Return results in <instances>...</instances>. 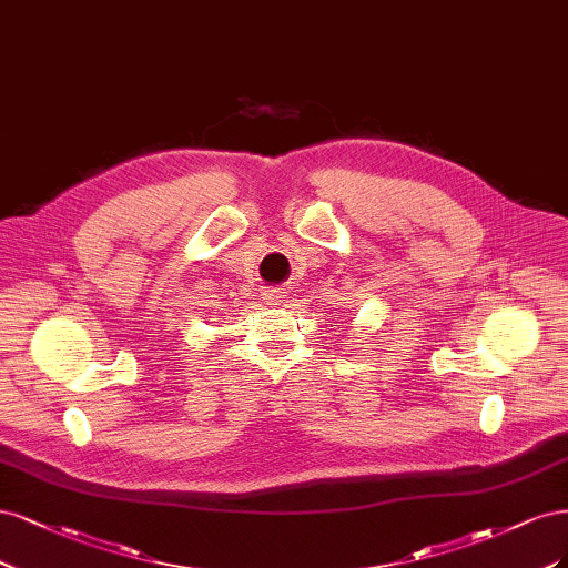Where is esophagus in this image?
<instances>
[{"mask_svg":"<svg viewBox=\"0 0 568 568\" xmlns=\"http://www.w3.org/2000/svg\"><path fill=\"white\" fill-rule=\"evenodd\" d=\"M264 300H266V304H281L285 300V292L283 290H266Z\"/></svg>","mask_w":568,"mask_h":568,"instance_id":"34e87169","label":"esophagus"}]
</instances>
